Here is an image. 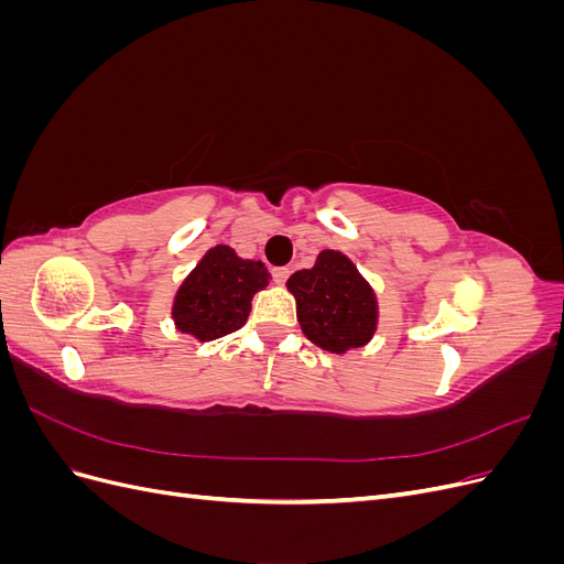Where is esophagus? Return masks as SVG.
<instances>
[{"label": "esophagus", "instance_id": "esophagus-1", "mask_svg": "<svg viewBox=\"0 0 564 564\" xmlns=\"http://www.w3.org/2000/svg\"><path fill=\"white\" fill-rule=\"evenodd\" d=\"M289 275H292V270H289L286 265H284V268H275V270H272V278H275V282H278V284H284V282L289 280Z\"/></svg>", "mask_w": 564, "mask_h": 564}]
</instances>
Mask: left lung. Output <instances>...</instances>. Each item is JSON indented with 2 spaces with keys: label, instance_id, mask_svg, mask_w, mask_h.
Wrapping results in <instances>:
<instances>
[{
  "label": "left lung",
  "instance_id": "left-lung-1",
  "mask_svg": "<svg viewBox=\"0 0 564 564\" xmlns=\"http://www.w3.org/2000/svg\"><path fill=\"white\" fill-rule=\"evenodd\" d=\"M286 289L296 299L303 334L322 350L344 355L367 346L377 334V292L346 253L319 251L315 265L294 272Z\"/></svg>",
  "mask_w": 564,
  "mask_h": 564
}]
</instances>
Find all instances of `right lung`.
<instances>
[{
  "instance_id": "1",
  "label": "right lung",
  "mask_w": 564,
  "mask_h": 564,
  "mask_svg": "<svg viewBox=\"0 0 564 564\" xmlns=\"http://www.w3.org/2000/svg\"><path fill=\"white\" fill-rule=\"evenodd\" d=\"M270 284L261 261L242 259L228 245H216L181 282L172 305V319L181 334L214 340L242 327L251 299Z\"/></svg>"
}]
</instances>
